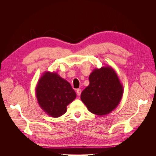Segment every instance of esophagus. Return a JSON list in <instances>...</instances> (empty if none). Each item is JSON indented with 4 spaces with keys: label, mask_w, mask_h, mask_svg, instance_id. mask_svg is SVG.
<instances>
[{
    "label": "esophagus",
    "mask_w": 156,
    "mask_h": 156,
    "mask_svg": "<svg viewBox=\"0 0 156 156\" xmlns=\"http://www.w3.org/2000/svg\"><path fill=\"white\" fill-rule=\"evenodd\" d=\"M76 92H77V96H79L80 95H81V89H77Z\"/></svg>",
    "instance_id": "esophagus-1"
}]
</instances>
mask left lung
I'll use <instances>...</instances> for the list:
<instances>
[{
	"label": "left lung",
	"mask_w": 156,
	"mask_h": 156,
	"mask_svg": "<svg viewBox=\"0 0 156 156\" xmlns=\"http://www.w3.org/2000/svg\"><path fill=\"white\" fill-rule=\"evenodd\" d=\"M89 81L81 95L88 110L103 116L115 109L123 96L124 88L115 69L110 66L94 69L89 75Z\"/></svg>",
	"instance_id": "left-lung-1"
}]
</instances>
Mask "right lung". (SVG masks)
I'll use <instances>...</instances> for the list:
<instances>
[{"label":"right lung","instance_id":"obj_1","mask_svg":"<svg viewBox=\"0 0 156 156\" xmlns=\"http://www.w3.org/2000/svg\"><path fill=\"white\" fill-rule=\"evenodd\" d=\"M37 103L50 116L58 118L67 111V106L76 98L69 83L56 72H45L36 87Z\"/></svg>","mask_w":156,"mask_h":156}]
</instances>
